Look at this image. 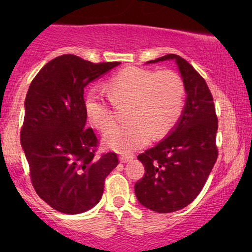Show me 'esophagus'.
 Masks as SVG:
<instances>
[{
	"label": "esophagus",
	"mask_w": 252,
	"mask_h": 252,
	"mask_svg": "<svg viewBox=\"0 0 252 252\" xmlns=\"http://www.w3.org/2000/svg\"><path fill=\"white\" fill-rule=\"evenodd\" d=\"M133 159V156H128V155H122V156L119 157V160L120 163H128Z\"/></svg>",
	"instance_id": "obj_1"
}]
</instances>
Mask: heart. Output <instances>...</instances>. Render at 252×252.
I'll use <instances>...</instances> for the list:
<instances>
[{
  "label": "heart",
  "mask_w": 252,
  "mask_h": 252,
  "mask_svg": "<svg viewBox=\"0 0 252 252\" xmlns=\"http://www.w3.org/2000/svg\"><path fill=\"white\" fill-rule=\"evenodd\" d=\"M108 98L101 89L91 88L85 98L89 122L104 132L113 124L111 101L128 102L124 125L109 129L103 142L120 154H130L149 143L151 136L161 137L173 128L185 108L186 87L177 72L130 66L106 81Z\"/></svg>",
  "instance_id": "heart-1"
}]
</instances>
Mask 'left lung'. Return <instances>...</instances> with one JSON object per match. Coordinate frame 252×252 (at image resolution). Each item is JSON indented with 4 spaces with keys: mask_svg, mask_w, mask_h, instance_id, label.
<instances>
[{
    "mask_svg": "<svg viewBox=\"0 0 252 252\" xmlns=\"http://www.w3.org/2000/svg\"><path fill=\"white\" fill-rule=\"evenodd\" d=\"M170 60L175 61L185 82L186 104L166 139L137 156L146 171L134 186L141 204L159 213L174 212L190 204L204 187L218 157V118L204 79L174 54L147 63Z\"/></svg>",
    "mask_w": 252,
    "mask_h": 252,
    "instance_id": "1",
    "label": "left lung"
}]
</instances>
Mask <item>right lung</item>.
Returning <instances> with one entry per match:
<instances>
[{
    "mask_svg": "<svg viewBox=\"0 0 252 252\" xmlns=\"http://www.w3.org/2000/svg\"><path fill=\"white\" fill-rule=\"evenodd\" d=\"M119 64L62 55L31 82L20 143L36 194L57 211L77 215L94 208L119 164L116 153L96 156L98 140L86 127L84 99L86 86Z\"/></svg>",
    "mask_w": 252,
    "mask_h": 252,
    "instance_id": "1",
    "label": "right lung"
}]
</instances>
